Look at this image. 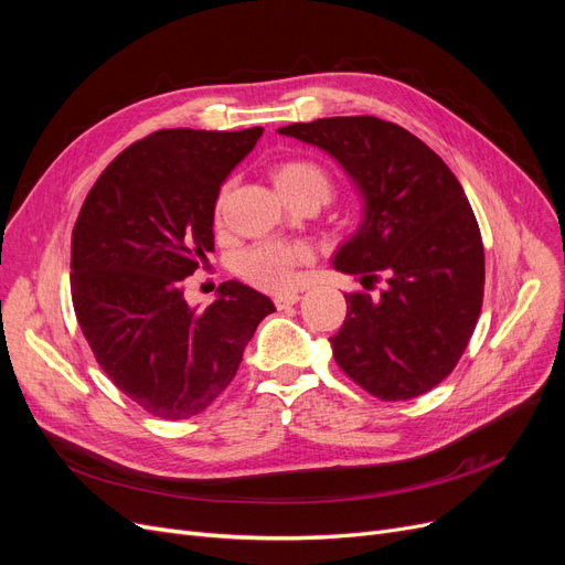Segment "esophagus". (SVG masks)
Masks as SVG:
<instances>
[{"label": "esophagus", "mask_w": 565, "mask_h": 565, "mask_svg": "<svg viewBox=\"0 0 565 565\" xmlns=\"http://www.w3.org/2000/svg\"><path fill=\"white\" fill-rule=\"evenodd\" d=\"M299 299H301L299 292H280V295L273 297V301H276L278 309H287V306H295Z\"/></svg>", "instance_id": "esophagus-1"}]
</instances>
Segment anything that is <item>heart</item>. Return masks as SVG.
<instances>
[{
	"label": "heart",
	"mask_w": 565,
	"mask_h": 565,
	"mask_svg": "<svg viewBox=\"0 0 565 565\" xmlns=\"http://www.w3.org/2000/svg\"><path fill=\"white\" fill-rule=\"evenodd\" d=\"M270 179L276 183L280 195L289 202L313 195L320 202L332 193V179L328 169L313 160L295 158L285 160L270 169ZM221 200L216 204V214ZM309 262V249L303 245H285V243H259L245 249L237 259V273L245 280L264 289H285L295 282L297 268Z\"/></svg>",
	"instance_id": "heart-1"
}]
</instances>
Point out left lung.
<instances>
[{
    "label": "left lung",
    "mask_w": 565,
    "mask_h": 565,
    "mask_svg": "<svg viewBox=\"0 0 565 565\" xmlns=\"http://www.w3.org/2000/svg\"><path fill=\"white\" fill-rule=\"evenodd\" d=\"M316 146L363 198V221L332 266L377 295H347L330 337L337 365L382 401H409L448 377L483 303L486 256L471 204L450 167L380 117H324L278 129Z\"/></svg>",
    "instance_id": "1"
}]
</instances>
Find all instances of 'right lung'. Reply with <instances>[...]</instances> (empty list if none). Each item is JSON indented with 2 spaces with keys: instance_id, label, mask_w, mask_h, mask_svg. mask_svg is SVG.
Listing matches in <instances>:
<instances>
[{
  "instance_id": "right-lung-1",
  "label": "right lung",
  "mask_w": 565,
  "mask_h": 565,
  "mask_svg": "<svg viewBox=\"0 0 565 565\" xmlns=\"http://www.w3.org/2000/svg\"><path fill=\"white\" fill-rule=\"evenodd\" d=\"M264 134L162 129L106 167L73 231V306L108 380L162 419H188L233 382L256 324L276 311L231 280L204 311L183 280L214 252L221 183Z\"/></svg>"
}]
</instances>
